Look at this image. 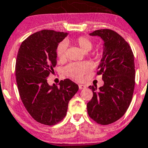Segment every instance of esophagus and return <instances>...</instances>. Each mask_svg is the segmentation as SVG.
Returning a JSON list of instances; mask_svg holds the SVG:
<instances>
[{
	"label": "esophagus",
	"mask_w": 148,
	"mask_h": 148,
	"mask_svg": "<svg viewBox=\"0 0 148 148\" xmlns=\"http://www.w3.org/2000/svg\"><path fill=\"white\" fill-rule=\"evenodd\" d=\"M78 87H79V89H83V88H86V86L83 85V84H78Z\"/></svg>",
	"instance_id": "esophagus-1"
}]
</instances>
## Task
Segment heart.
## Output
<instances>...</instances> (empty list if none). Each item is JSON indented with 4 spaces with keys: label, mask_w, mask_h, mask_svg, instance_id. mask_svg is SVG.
I'll list each match as a JSON object with an SVG mask.
<instances>
[{
    "label": "heart",
    "mask_w": 148,
    "mask_h": 148,
    "mask_svg": "<svg viewBox=\"0 0 148 148\" xmlns=\"http://www.w3.org/2000/svg\"><path fill=\"white\" fill-rule=\"evenodd\" d=\"M73 43L78 46L84 52H88L93 48V42L89 38L80 36L74 40ZM67 45L66 42H61L57 48V55L60 61L63 62L67 58ZM90 70V66L86 62L70 63L64 67V74L67 76L75 80H81L86 73Z\"/></svg>",
    "instance_id": "1"
}]
</instances>
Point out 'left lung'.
I'll list each match as a JSON object with an SVG mask.
<instances>
[{
    "instance_id": "obj_1",
    "label": "left lung",
    "mask_w": 148,
    "mask_h": 148,
    "mask_svg": "<svg viewBox=\"0 0 148 148\" xmlns=\"http://www.w3.org/2000/svg\"><path fill=\"white\" fill-rule=\"evenodd\" d=\"M90 36L104 40L103 55L97 67L104 85L90 86L92 99L87 103L91 119L108 125L120 119L132 102L135 85L134 59L132 49L122 36L110 29L94 31Z\"/></svg>"
}]
</instances>
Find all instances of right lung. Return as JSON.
<instances>
[{
	"mask_svg": "<svg viewBox=\"0 0 148 148\" xmlns=\"http://www.w3.org/2000/svg\"><path fill=\"white\" fill-rule=\"evenodd\" d=\"M67 33L43 29L22 43L16 60L15 74L19 96L29 115L38 123L53 126L67 113L68 102L78 90L71 80L59 86L47 83L57 64V48Z\"/></svg>",
	"mask_w": 148,
	"mask_h": 148,
	"instance_id": "add662e5",
	"label": "right lung"
}]
</instances>
